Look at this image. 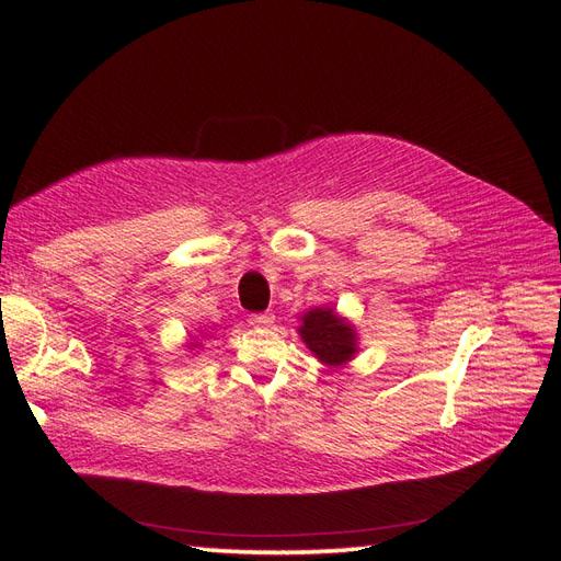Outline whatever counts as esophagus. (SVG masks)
Returning a JSON list of instances; mask_svg holds the SVG:
<instances>
[{"mask_svg":"<svg viewBox=\"0 0 561 561\" xmlns=\"http://www.w3.org/2000/svg\"><path fill=\"white\" fill-rule=\"evenodd\" d=\"M272 322H275V314H272V312H253V314H249V324H253V327H270Z\"/></svg>","mask_w":561,"mask_h":561,"instance_id":"obj_1","label":"esophagus"}]
</instances>
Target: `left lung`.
<instances>
[{"label": "left lung", "mask_w": 561, "mask_h": 561, "mask_svg": "<svg viewBox=\"0 0 561 561\" xmlns=\"http://www.w3.org/2000/svg\"><path fill=\"white\" fill-rule=\"evenodd\" d=\"M298 334L324 365H343L355 353L353 327L334 314L332 308H314L306 312Z\"/></svg>", "instance_id": "obj_1"}]
</instances>
